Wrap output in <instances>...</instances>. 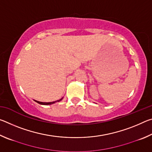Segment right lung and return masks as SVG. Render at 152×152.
Instances as JSON below:
<instances>
[{
  "label": "right lung",
  "instance_id": "1",
  "mask_svg": "<svg viewBox=\"0 0 152 152\" xmlns=\"http://www.w3.org/2000/svg\"><path fill=\"white\" fill-rule=\"evenodd\" d=\"M62 99H63V98H61V99H60V100H58V101H53V102H39V101H35V100H34V101H35L36 102H37V103H39V104H40L49 105V104H51L55 103V102H60V101H61V100H62Z\"/></svg>",
  "mask_w": 152,
  "mask_h": 152
}]
</instances>
